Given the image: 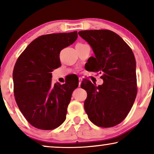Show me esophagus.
I'll use <instances>...</instances> for the list:
<instances>
[{
	"mask_svg": "<svg viewBox=\"0 0 154 154\" xmlns=\"http://www.w3.org/2000/svg\"><path fill=\"white\" fill-rule=\"evenodd\" d=\"M79 87L81 86V82L83 81V79H82L81 77H79Z\"/></svg>",
	"mask_w": 154,
	"mask_h": 154,
	"instance_id": "obj_1",
	"label": "esophagus"
}]
</instances>
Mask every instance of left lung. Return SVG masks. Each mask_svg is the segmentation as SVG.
Listing matches in <instances>:
<instances>
[{
	"label": "left lung",
	"mask_w": 154,
	"mask_h": 154,
	"mask_svg": "<svg viewBox=\"0 0 154 154\" xmlns=\"http://www.w3.org/2000/svg\"><path fill=\"white\" fill-rule=\"evenodd\" d=\"M79 34L91 46L94 57L88 64L100 72L102 85L87 80L88 88L84 108L90 121L102 128L121 123L135 100L136 61L129 45L117 33L109 30L81 31ZM83 84L81 83V88Z\"/></svg>",
	"instance_id": "8db88e82"
}]
</instances>
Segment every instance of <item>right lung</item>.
Masks as SVG:
<instances>
[{
	"label": "right lung",
	"instance_id": "right-lung-1",
	"mask_svg": "<svg viewBox=\"0 0 154 154\" xmlns=\"http://www.w3.org/2000/svg\"><path fill=\"white\" fill-rule=\"evenodd\" d=\"M77 31L43 35L27 46L14 65L12 79L17 104L27 121L41 130L64 123L76 82L52 83V71L61 66L60 53L73 44Z\"/></svg>",
	"mask_w": 154,
	"mask_h": 154
}]
</instances>
